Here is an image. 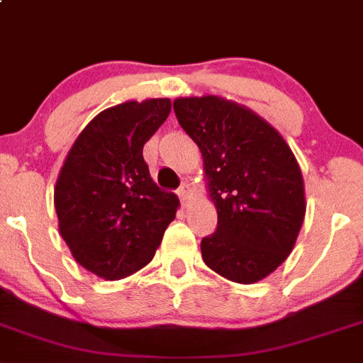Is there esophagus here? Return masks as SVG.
Returning <instances> with one entry per match:
<instances>
[{
	"mask_svg": "<svg viewBox=\"0 0 363 363\" xmlns=\"http://www.w3.org/2000/svg\"><path fill=\"white\" fill-rule=\"evenodd\" d=\"M177 195H179V199H181L182 204H188V203H190L191 195H194V194H191L190 186L184 182V184H181V188L177 190Z\"/></svg>",
	"mask_w": 363,
	"mask_h": 363,
	"instance_id": "esophagus-1",
	"label": "esophagus"
}]
</instances>
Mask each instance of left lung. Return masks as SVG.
<instances>
[{
	"label": "left lung",
	"instance_id": "left-lung-1",
	"mask_svg": "<svg viewBox=\"0 0 363 363\" xmlns=\"http://www.w3.org/2000/svg\"><path fill=\"white\" fill-rule=\"evenodd\" d=\"M204 160L217 230L201 241L204 263L235 283H256L289 257L305 217L301 169L261 116L220 96L173 102Z\"/></svg>",
	"mask_w": 363,
	"mask_h": 363
}]
</instances>
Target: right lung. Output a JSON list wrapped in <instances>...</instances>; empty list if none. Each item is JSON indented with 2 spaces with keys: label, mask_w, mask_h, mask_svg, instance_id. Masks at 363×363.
I'll list each match as a JSON object with an SVG mask.
<instances>
[{
  "label": "right lung",
  "mask_w": 363,
  "mask_h": 363,
  "mask_svg": "<svg viewBox=\"0 0 363 363\" xmlns=\"http://www.w3.org/2000/svg\"><path fill=\"white\" fill-rule=\"evenodd\" d=\"M169 111V99L104 109L78 135L56 181L60 234L77 263L109 281L146 267L175 219L177 195L153 182L143 157Z\"/></svg>",
  "instance_id": "obj_1"
}]
</instances>
